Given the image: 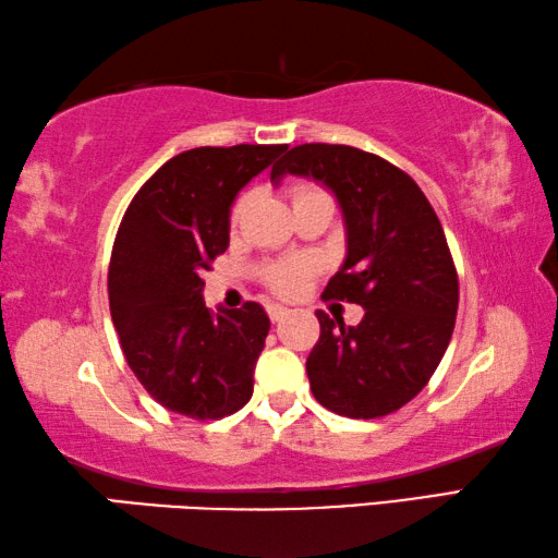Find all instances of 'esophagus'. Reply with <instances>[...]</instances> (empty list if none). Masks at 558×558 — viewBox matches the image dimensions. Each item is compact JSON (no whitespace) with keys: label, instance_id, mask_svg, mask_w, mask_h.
<instances>
[{"label":"esophagus","instance_id":"1","mask_svg":"<svg viewBox=\"0 0 558 558\" xmlns=\"http://www.w3.org/2000/svg\"><path fill=\"white\" fill-rule=\"evenodd\" d=\"M268 315H270L272 323H280L282 317L290 315V311H288V307H282V305H268Z\"/></svg>","mask_w":558,"mask_h":558}]
</instances>
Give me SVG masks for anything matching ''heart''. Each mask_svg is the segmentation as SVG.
I'll return each mask as SVG.
<instances>
[{
	"mask_svg": "<svg viewBox=\"0 0 558 558\" xmlns=\"http://www.w3.org/2000/svg\"><path fill=\"white\" fill-rule=\"evenodd\" d=\"M317 196H325L320 189H315V185H293V191H290V198H293V206L303 201H311ZM247 203H251V196H241L233 203V210H231V226L235 228L241 223V218L245 216L247 210ZM263 278H265V286H268L272 293L278 295H298L300 290L305 286V278H307V265L305 263H298V260H286V263H272L268 268L263 270Z\"/></svg>",
	"mask_w": 558,
	"mask_h": 558,
	"instance_id": "1",
	"label": "heart"
}]
</instances>
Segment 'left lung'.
<instances>
[{"mask_svg": "<svg viewBox=\"0 0 558 558\" xmlns=\"http://www.w3.org/2000/svg\"><path fill=\"white\" fill-rule=\"evenodd\" d=\"M327 185L340 203L348 255L325 295L365 307L360 325L317 311L307 355L315 400L350 420L397 412L435 375L452 340L459 280L445 231L410 175L375 154L303 144L272 166Z\"/></svg>", "mask_w": 558, "mask_h": 558, "instance_id": "8db88e82", "label": "left lung"}]
</instances>
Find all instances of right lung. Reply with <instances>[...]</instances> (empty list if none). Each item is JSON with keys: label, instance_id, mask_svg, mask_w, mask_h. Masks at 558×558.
Returning a JSON list of instances; mask_svg holds the SVG:
<instances>
[{"label": "right lung", "instance_id": "1", "mask_svg": "<svg viewBox=\"0 0 558 558\" xmlns=\"http://www.w3.org/2000/svg\"><path fill=\"white\" fill-rule=\"evenodd\" d=\"M286 144L173 156L129 203L109 263V307L138 383L166 410L220 420L251 400L270 320L258 303L210 313L203 272L228 247L231 206Z\"/></svg>", "mask_w": 558, "mask_h": 558}]
</instances>
